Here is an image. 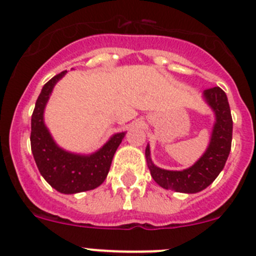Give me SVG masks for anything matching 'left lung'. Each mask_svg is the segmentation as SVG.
Masks as SVG:
<instances>
[{
  "label": "left lung",
  "instance_id": "8db88e82",
  "mask_svg": "<svg viewBox=\"0 0 256 256\" xmlns=\"http://www.w3.org/2000/svg\"><path fill=\"white\" fill-rule=\"evenodd\" d=\"M204 98L215 112L216 121L206 151L191 168L182 171L158 168L150 158V146H146L145 155L150 174L161 188L178 192L195 194L206 188L224 168L232 138V118L226 94L216 86L205 90Z\"/></svg>",
  "mask_w": 256,
  "mask_h": 256
}]
</instances>
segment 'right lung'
Masks as SVG:
<instances>
[{
    "instance_id": "1",
    "label": "right lung",
    "mask_w": 256,
    "mask_h": 256,
    "mask_svg": "<svg viewBox=\"0 0 256 256\" xmlns=\"http://www.w3.org/2000/svg\"><path fill=\"white\" fill-rule=\"evenodd\" d=\"M62 71L42 88L31 118V150L40 174L54 188L62 194H76L92 190L105 181L112 158L125 132L111 136L98 151L91 155H78L64 150L52 138L44 122V111L54 86L65 76Z\"/></svg>"
}]
</instances>
